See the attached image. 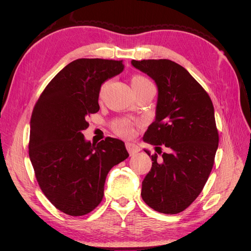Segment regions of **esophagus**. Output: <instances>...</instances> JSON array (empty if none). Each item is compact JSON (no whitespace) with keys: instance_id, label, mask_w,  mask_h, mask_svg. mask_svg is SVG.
<instances>
[{"instance_id":"1","label":"esophagus","mask_w":251,"mask_h":251,"mask_svg":"<svg viewBox=\"0 0 251 251\" xmlns=\"http://www.w3.org/2000/svg\"><path fill=\"white\" fill-rule=\"evenodd\" d=\"M126 150H127L128 153H130V155H134V154L138 153V151H139V148L134 143L127 142V143H126Z\"/></svg>"}]
</instances>
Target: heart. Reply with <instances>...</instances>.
<instances>
[{
  "label": "heart",
  "mask_w": 251,
  "mask_h": 251,
  "mask_svg": "<svg viewBox=\"0 0 251 251\" xmlns=\"http://www.w3.org/2000/svg\"><path fill=\"white\" fill-rule=\"evenodd\" d=\"M150 81L143 76H140V75H135V76L132 77L131 79V85H132V88H136V87H141V86H144V85H150ZM108 83H104V85L101 87V90H100V94L103 93V91L105 90V87H107ZM116 130L118 132L119 135L121 136H125V137H127V136H130L132 134V127H131V125L127 123V121H123V123H120Z\"/></svg>",
  "instance_id": "obj_1"
}]
</instances>
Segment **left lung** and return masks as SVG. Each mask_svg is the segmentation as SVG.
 <instances>
[{
  "instance_id": "obj_1",
  "label": "left lung",
  "mask_w": 251,
  "mask_h": 251,
  "mask_svg": "<svg viewBox=\"0 0 251 251\" xmlns=\"http://www.w3.org/2000/svg\"><path fill=\"white\" fill-rule=\"evenodd\" d=\"M132 66L153 79L158 89L155 120L143 141L169 151L151 155L141 197L165 215L183 211L200 195L215 162L219 144L210 97L183 67L170 59H143ZM144 151L151 156L149 150Z\"/></svg>"
}]
</instances>
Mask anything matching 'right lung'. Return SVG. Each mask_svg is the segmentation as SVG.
<instances>
[{
	"label": "right lung",
	"instance_id": "right-lung-1",
	"mask_svg": "<svg viewBox=\"0 0 251 251\" xmlns=\"http://www.w3.org/2000/svg\"><path fill=\"white\" fill-rule=\"evenodd\" d=\"M125 69L123 60L79 58L68 64L45 88L30 119L29 157L42 192L60 211L83 216L103 197L114 165L126 160L125 142L85 139L87 117L100 111L101 85Z\"/></svg>",
	"mask_w": 251,
	"mask_h": 251
}]
</instances>
